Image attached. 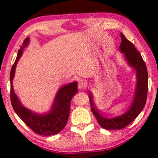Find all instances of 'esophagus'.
<instances>
[{
  "mask_svg": "<svg viewBox=\"0 0 158 158\" xmlns=\"http://www.w3.org/2000/svg\"><path fill=\"white\" fill-rule=\"evenodd\" d=\"M87 87V82L85 81H80L79 82V88L80 89H85Z\"/></svg>",
  "mask_w": 158,
  "mask_h": 158,
  "instance_id": "obj_1",
  "label": "esophagus"
}]
</instances>
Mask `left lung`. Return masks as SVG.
I'll return each instance as SVG.
<instances>
[{
  "instance_id": "obj_1",
  "label": "left lung",
  "mask_w": 158,
  "mask_h": 158,
  "mask_svg": "<svg viewBox=\"0 0 158 158\" xmlns=\"http://www.w3.org/2000/svg\"><path fill=\"white\" fill-rule=\"evenodd\" d=\"M121 39L122 42L119 46V49L125 54L128 64L133 67L137 71V86L131 106L130 107L129 110H127L126 113L123 115L114 118H107L96 108L92 99V94L89 93L88 96L90 108L94 117L97 119L99 126L107 130H119L128 126L142 111L147 99L148 72L146 65L140 53L123 33H121Z\"/></svg>"
}]
</instances>
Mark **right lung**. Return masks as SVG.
<instances>
[{
    "instance_id": "right-lung-1",
    "label": "right lung",
    "mask_w": 158,
    "mask_h": 158,
    "mask_svg": "<svg viewBox=\"0 0 158 158\" xmlns=\"http://www.w3.org/2000/svg\"><path fill=\"white\" fill-rule=\"evenodd\" d=\"M29 39L23 41L18 52L17 58L12 65L10 73V99L12 108L17 115L30 129L42 136H50L59 133L66 126L70 110L72 97L78 92L77 81L64 85L59 90L54 101L52 110L48 114L39 115L23 107L15 94L12 87V79L15 75L16 64L27 46Z\"/></svg>"
}]
</instances>
